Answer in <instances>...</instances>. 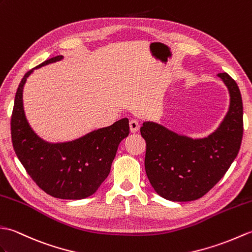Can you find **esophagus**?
<instances>
[{
  "instance_id": "1",
  "label": "esophagus",
  "mask_w": 252,
  "mask_h": 252,
  "mask_svg": "<svg viewBox=\"0 0 252 252\" xmlns=\"http://www.w3.org/2000/svg\"><path fill=\"white\" fill-rule=\"evenodd\" d=\"M129 128H130V131L131 132H137L139 130V128H140V124H139V122L137 120H130L129 122Z\"/></svg>"
}]
</instances>
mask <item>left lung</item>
I'll return each instance as SVG.
<instances>
[{"label":"left lung","mask_w":252,"mask_h":252,"mask_svg":"<svg viewBox=\"0 0 252 252\" xmlns=\"http://www.w3.org/2000/svg\"><path fill=\"white\" fill-rule=\"evenodd\" d=\"M218 76L230 94V108L208 137L193 139L154 122L140 128L147 143L144 167L151 186L172 202H191L209 192L236 158L243 139V100L227 73Z\"/></svg>","instance_id":"1"}]
</instances>
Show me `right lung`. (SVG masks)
Masks as SVG:
<instances>
[{
	"instance_id": "1",
	"label": "right lung",
	"mask_w": 252,
	"mask_h": 252,
	"mask_svg": "<svg viewBox=\"0 0 252 252\" xmlns=\"http://www.w3.org/2000/svg\"><path fill=\"white\" fill-rule=\"evenodd\" d=\"M63 58L56 56L44 61L22 77L10 120L12 142L28 175L44 192L61 199H83L96 192L109 176L119 144L129 133V122L122 119L69 142L49 143L38 137L26 119L24 86L33 70Z\"/></svg>"
}]
</instances>
